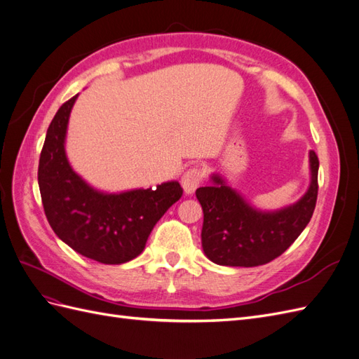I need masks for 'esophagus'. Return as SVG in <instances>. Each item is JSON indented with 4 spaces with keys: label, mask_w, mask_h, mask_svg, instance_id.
Instances as JSON below:
<instances>
[{
    "label": "esophagus",
    "mask_w": 359,
    "mask_h": 359,
    "mask_svg": "<svg viewBox=\"0 0 359 359\" xmlns=\"http://www.w3.org/2000/svg\"><path fill=\"white\" fill-rule=\"evenodd\" d=\"M203 178H205V169L202 166L198 165V166L190 168L186 173H184L181 180L184 191L187 194H191L199 187V184L203 181Z\"/></svg>",
    "instance_id": "34e87169"
}]
</instances>
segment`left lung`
<instances>
[{
    "mask_svg": "<svg viewBox=\"0 0 359 359\" xmlns=\"http://www.w3.org/2000/svg\"><path fill=\"white\" fill-rule=\"evenodd\" d=\"M310 169L307 193L274 212L255 210L219 175H212V186L196 190L203 210L201 236L206 257L217 265L247 268L283 255L306 229L316 206L319 158L314 151H310Z\"/></svg>",
    "mask_w": 359,
    "mask_h": 359,
    "instance_id": "8db88e82",
    "label": "left lung"
}]
</instances>
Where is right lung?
I'll list each match as a JSON object with an SVG mask.
<instances>
[{"instance_id": "add662e5", "label": "right lung", "mask_w": 359, "mask_h": 359, "mask_svg": "<svg viewBox=\"0 0 359 359\" xmlns=\"http://www.w3.org/2000/svg\"><path fill=\"white\" fill-rule=\"evenodd\" d=\"M78 95L64 103L48 128L39 161V187L46 219L61 241L106 265L144 252L156 223L182 196L177 181L156 189L106 194L90 187L69 165L64 140Z\"/></svg>"}]
</instances>
